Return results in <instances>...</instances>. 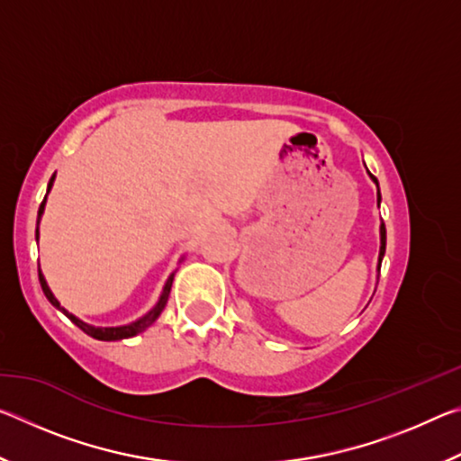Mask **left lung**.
Listing matches in <instances>:
<instances>
[{"label":"left lung","mask_w":461,"mask_h":461,"mask_svg":"<svg viewBox=\"0 0 461 461\" xmlns=\"http://www.w3.org/2000/svg\"><path fill=\"white\" fill-rule=\"evenodd\" d=\"M370 175V178L374 181V185H376V189H378V181H376V176H374L372 173H368ZM376 201H378V205H380V201H382V197H380V189H378V194H376ZM384 252H386V228H384V223H380V252H378V272H380V264H382V258H384Z\"/></svg>","instance_id":"1"}]
</instances>
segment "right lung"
<instances>
[{"mask_svg":"<svg viewBox=\"0 0 461 461\" xmlns=\"http://www.w3.org/2000/svg\"><path fill=\"white\" fill-rule=\"evenodd\" d=\"M52 183H54V175H52L50 183H49V189H46L44 201L41 203V209H38V220H36V241H38V236H41V231H38V225H41L42 213H44V205H46V197H49V193H50V189H52ZM38 278H41L42 293L46 294V299L50 301V305H52V307H57L59 311H62V313H65L68 319H71V321H73L77 327H79V330H83L85 333L91 335V338L101 339V341H120V339L134 338V335L146 331L148 327H150V325L156 321V319L160 317L162 309H165L167 301H168V294H170V286H173L175 272L167 278V283H165V286H162V293H160V296H158V301H156V305H154L150 311H148L146 315H142L140 319H136V321L126 323V325H118V327H95V325L85 323L83 319H79V317L73 315V313H68V311H67L65 307H60V303L57 301V296L52 294L50 286H49V283H46V278H44V275H42V270H41V268H38Z\"/></svg>","mask_w":461,"mask_h":461,"instance_id":"add662e5","label":"right lung"}]
</instances>
